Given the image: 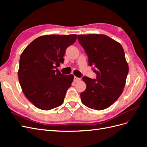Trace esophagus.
<instances>
[{
	"instance_id": "esophagus-1",
	"label": "esophagus",
	"mask_w": 147,
	"mask_h": 147,
	"mask_svg": "<svg viewBox=\"0 0 147 147\" xmlns=\"http://www.w3.org/2000/svg\"><path fill=\"white\" fill-rule=\"evenodd\" d=\"M81 80L80 78H78V77H74V81L75 82H78Z\"/></svg>"
}]
</instances>
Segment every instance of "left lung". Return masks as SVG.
<instances>
[{"instance_id": "8db88e82", "label": "left lung", "mask_w": 147, "mask_h": 147, "mask_svg": "<svg viewBox=\"0 0 147 147\" xmlns=\"http://www.w3.org/2000/svg\"><path fill=\"white\" fill-rule=\"evenodd\" d=\"M78 39L97 74L96 79L83 78L86 88L80 94L82 102L91 109L104 110L118 99L125 86L129 67L124 50L104 34L78 35Z\"/></svg>"}]
</instances>
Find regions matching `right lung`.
<instances>
[{
  "label": "right lung",
  "mask_w": 147,
  "mask_h": 147,
  "mask_svg": "<svg viewBox=\"0 0 147 147\" xmlns=\"http://www.w3.org/2000/svg\"><path fill=\"white\" fill-rule=\"evenodd\" d=\"M77 35H47L35 38L21 53L18 79L22 91L37 108L50 110L63 104L73 75L57 69L63 63L66 48Z\"/></svg>",
  "instance_id": "right-lung-1"
}]
</instances>
